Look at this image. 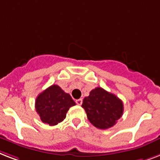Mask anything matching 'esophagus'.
Segmentation results:
<instances>
[{
  "instance_id": "34e87169",
  "label": "esophagus",
  "mask_w": 160,
  "mask_h": 160,
  "mask_svg": "<svg viewBox=\"0 0 160 160\" xmlns=\"http://www.w3.org/2000/svg\"><path fill=\"white\" fill-rule=\"evenodd\" d=\"M76 104H77V105H81V104H82V98H79V99H76Z\"/></svg>"
}]
</instances>
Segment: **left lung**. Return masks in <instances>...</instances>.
<instances>
[{
	"label": "left lung",
	"mask_w": 160,
	"mask_h": 160,
	"mask_svg": "<svg viewBox=\"0 0 160 160\" xmlns=\"http://www.w3.org/2000/svg\"><path fill=\"white\" fill-rule=\"evenodd\" d=\"M82 108L89 122L103 130L113 127L123 113L122 101L101 87L92 89L84 98Z\"/></svg>",
	"instance_id": "left-lung-1"
}]
</instances>
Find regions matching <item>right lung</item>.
I'll list each match as a JSON object with an SVG mask.
<instances>
[{
    "mask_svg": "<svg viewBox=\"0 0 160 160\" xmlns=\"http://www.w3.org/2000/svg\"><path fill=\"white\" fill-rule=\"evenodd\" d=\"M71 95L57 84H52L38 95L35 108L40 119L49 126L58 125L67 116L69 108L75 106Z\"/></svg>",
    "mask_w": 160,
    "mask_h": 160,
    "instance_id": "add662e5",
    "label": "right lung"
}]
</instances>
